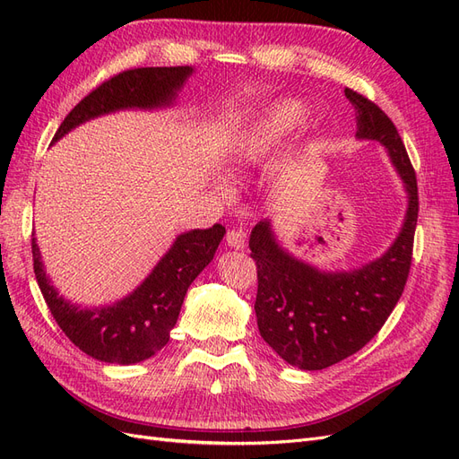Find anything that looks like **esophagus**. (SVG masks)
I'll list each match as a JSON object with an SVG mask.
<instances>
[{
    "instance_id": "esophagus-1",
    "label": "esophagus",
    "mask_w": 459,
    "mask_h": 459,
    "mask_svg": "<svg viewBox=\"0 0 459 459\" xmlns=\"http://www.w3.org/2000/svg\"><path fill=\"white\" fill-rule=\"evenodd\" d=\"M226 243H228V247L235 248V251H241V248H245V231H241V230L228 231Z\"/></svg>"
}]
</instances>
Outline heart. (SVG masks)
Wrapping results in <instances>:
<instances>
[{"label": "heart", "mask_w": 459, "mask_h": 459, "mask_svg": "<svg viewBox=\"0 0 459 459\" xmlns=\"http://www.w3.org/2000/svg\"><path fill=\"white\" fill-rule=\"evenodd\" d=\"M308 120V108L299 100H280L272 103L260 120L253 124L239 140L238 157L243 160H258L280 145L290 134L300 130Z\"/></svg>", "instance_id": "1"}]
</instances>
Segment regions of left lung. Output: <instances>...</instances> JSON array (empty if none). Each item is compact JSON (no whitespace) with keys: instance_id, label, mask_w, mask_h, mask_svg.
Segmentation results:
<instances>
[{"instance_id":"obj_1","label":"left lung","mask_w":459,"mask_h":459,"mask_svg":"<svg viewBox=\"0 0 459 459\" xmlns=\"http://www.w3.org/2000/svg\"><path fill=\"white\" fill-rule=\"evenodd\" d=\"M344 95L356 110V137L386 149L404 182L408 208L400 233L379 258L341 272L319 270L285 251L270 220L253 228L248 247L258 272V331L287 364L307 371L341 362L377 335L404 293L418 224V182L393 120L364 95L349 88Z\"/></svg>"}]
</instances>
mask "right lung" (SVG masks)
Here are the masks:
<instances>
[{"label":"right lung","instance_id":"1","mask_svg":"<svg viewBox=\"0 0 459 459\" xmlns=\"http://www.w3.org/2000/svg\"><path fill=\"white\" fill-rule=\"evenodd\" d=\"M193 66H145L124 71L86 95L55 132L53 143L91 118L124 108H162L174 105ZM226 228L179 233L143 283L128 297L100 308H80L65 300L44 270L32 238L34 273L55 322L74 346L107 364H137L169 342L193 280L211 264Z\"/></svg>","mask_w":459,"mask_h":459}]
</instances>
